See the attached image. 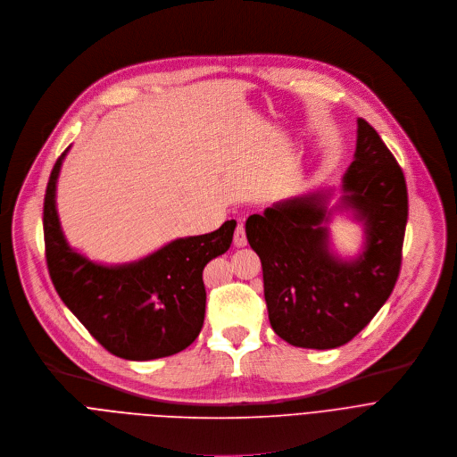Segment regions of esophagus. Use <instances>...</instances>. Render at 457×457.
Returning <instances> with one entry per match:
<instances>
[{
    "label": "esophagus",
    "instance_id": "1",
    "mask_svg": "<svg viewBox=\"0 0 457 457\" xmlns=\"http://www.w3.org/2000/svg\"><path fill=\"white\" fill-rule=\"evenodd\" d=\"M246 234H245V227L239 223L237 227H236V232H234V245L237 246V248H241V246H246Z\"/></svg>",
    "mask_w": 457,
    "mask_h": 457
}]
</instances>
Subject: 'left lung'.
<instances>
[{"label":"left lung","instance_id":"1","mask_svg":"<svg viewBox=\"0 0 457 457\" xmlns=\"http://www.w3.org/2000/svg\"><path fill=\"white\" fill-rule=\"evenodd\" d=\"M356 124V151L337 205L329 207L328 187L273 204L245 223L262 266L270 324L297 347L347 344L386 304L400 273L405 176L380 135L363 119ZM335 212L362 225L364 243L353 258L332 248L327 223Z\"/></svg>","mask_w":457,"mask_h":457}]
</instances>
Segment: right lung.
Wrapping results in <instances>:
<instances>
[{
    "instance_id": "1",
    "label": "right lung",
    "mask_w": 457,
    "mask_h": 457,
    "mask_svg": "<svg viewBox=\"0 0 457 457\" xmlns=\"http://www.w3.org/2000/svg\"><path fill=\"white\" fill-rule=\"evenodd\" d=\"M68 151L52 169L43 209L46 262L61 301L115 356L144 361L184 351L205 319L204 268L230 248L236 221L178 237L138 261H91L70 246L57 214V178Z\"/></svg>"
}]
</instances>
